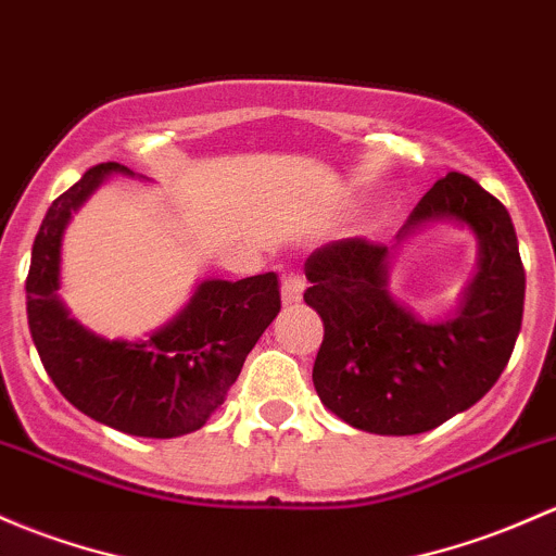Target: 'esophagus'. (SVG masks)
<instances>
[{
  "instance_id": "obj_1",
  "label": "esophagus",
  "mask_w": 556,
  "mask_h": 556,
  "mask_svg": "<svg viewBox=\"0 0 556 556\" xmlns=\"http://www.w3.org/2000/svg\"><path fill=\"white\" fill-rule=\"evenodd\" d=\"M303 298V279L290 274V277L282 279V303L285 306H293V303H301Z\"/></svg>"
}]
</instances>
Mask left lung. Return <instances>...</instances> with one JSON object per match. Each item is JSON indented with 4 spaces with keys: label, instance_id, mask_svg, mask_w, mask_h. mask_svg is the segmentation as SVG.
Returning a JSON list of instances; mask_svg holds the SVG:
<instances>
[{
    "label": "left lung",
    "instance_id": "8db88e82",
    "mask_svg": "<svg viewBox=\"0 0 556 556\" xmlns=\"http://www.w3.org/2000/svg\"><path fill=\"white\" fill-rule=\"evenodd\" d=\"M429 224L464 226L479 244L475 277L450 317L426 323L391 295L383 244L338 239L306 261L303 301L325 325L314 389L327 410L370 434H424L469 410L501 378L522 327L525 268L504 204L469 175L447 173L396 242Z\"/></svg>",
    "mask_w": 556,
    "mask_h": 556
}]
</instances>
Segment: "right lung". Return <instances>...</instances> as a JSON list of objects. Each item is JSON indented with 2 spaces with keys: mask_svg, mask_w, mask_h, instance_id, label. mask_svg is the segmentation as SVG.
Wrapping results in <instances>:
<instances>
[{
  "mask_svg": "<svg viewBox=\"0 0 556 556\" xmlns=\"http://www.w3.org/2000/svg\"><path fill=\"white\" fill-rule=\"evenodd\" d=\"M111 175L138 178L125 165L103 162L47 210L26 279L28 330L47 376L85 416L151 440L191 434L224 405L248 354L279 314L277 274L202 279L170 323L140 341H109L87 330L58 295L61 244L72 215Z\"/></svg>",
  "mask_w": 556,
  "mask_h": 556,
  "instance_id": "add662e5",
  "label": "right lung"
}]
</instances>
